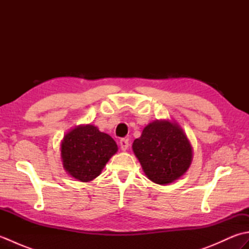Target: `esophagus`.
<instances>
[{
	"label": "esophagus",
	"mask_w": 249,
	"mask_h": 249,
	"mask_svg": "<svg viewBox=\"0 0 249 249\" xmlns=\"http://www.w3.org/2000/svg\"><path fill=\"white\" fill-rule=\"evenodd\" d=\"M120 146L122 151H126L129 146V141L128 139H121L120 140Z\"/></svg>",
	"instance_id": "1"
}]
</instances>
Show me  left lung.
<instances>
[{
  "mask_svg": "<svg viewBox=\"0 0 249 249\" xmlns=\"http://www.w3.org/2000/svg\"><path fill=\"white\" fill-rule=\"evenodd\" d=\"M145 176L152 182L165 185L172 183L187 171L193 150L186 135L178 124L155 121L142 131L133 143Z\"/></svg>",
  "mask_w": 249,
  "mask_h": 249,
  "instance_id": "8db88e82",
  "label": "left lung"
}]
</instances>
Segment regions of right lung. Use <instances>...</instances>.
I'll use <instances>...</instances> for the list:
<instances>
[{"mask_svg": "<svg viewBox=\"0 0 249 249\" xmlns=\"http://www.w3.org/2000/svg\"><path fill=\"white\" fill-rule=\"evenodd\" d=\"M116 151L115 141L93 125L73 128L64 137L61 145L65 170L81 182L98 177Z\"/></svg>", "mask_w": 249, "mask_h": 249, "instance_id": "right-lung-1", "label": "right lung"}]
</instances>
